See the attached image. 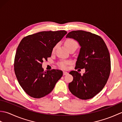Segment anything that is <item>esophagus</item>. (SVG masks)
I'll return each mask as SVG.
<instances>
[{
  "mask_svg": "<svg viewBox=\"0 0 122 122\" xmlns=\"http://www.w3.org/2000/svg\"><path fill=\"white\" fill-rule=\"evenodd\" d=\"M68 74V73L67 72H66V71H63V75L64 76H66V74Z\"/></svg>",
  "mask_w": 122,
  "mask_h": 122,
  "instance_id": "34e87169",
  "label": "esophagus"
}]
</instances>
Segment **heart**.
I'll list each match as a JSON object with an SVG mask.
<instances>
[{"mask_svg":"<svg viewBox=\"0 0 122 122\" xmlns=\"http://www.w3.org/2000/svg\"><path fill=\"white\" fill-rule=\"evenodd\" d=\"M65 45L66 46V48H68V49H70V48L72 47V46H78V44L76 42V41L73 40V39H68L65 42ZM56 45L55 46L53 47L52 49V52L53 53L54 51L56 50ZM68 63V62H61L60 64V66L61 68H66V64Z\"/></svg>","mask_w":122,"mask_h":122,"instance_id":"1","label":"heart"}]
</instances>
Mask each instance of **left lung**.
Masks as SVG:
<instances>
[{"label": "left lung", "mask_w": 122, "mask_h": 122, "mask_svg": "<svg viewBox=\"0 0 122 122\" xmlns=\"http://www.w3.org/2000/svg\"><path fill=\"white\" fill-rule=\"evenodd\" d=\"M66 38L73 39L81 46L76 68L85 69L83 76L76 71L70 72L73 80L69 84L72 94L82 100L93 98L102 90L109 77L111 59L102 38L83 30L72 31Z\"/></svg>", "instance_id": "left-lung-1"}]
</instances>
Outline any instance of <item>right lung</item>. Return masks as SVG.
Wrapping results in <instances>:
<instances>
[{
	"mask_svg": "<svg viewBox=\"0 0 122 122\" xmlns=\"http://www.w3.org/2000/svg\"><path fill=\"white\" fill-rule=\"evenodd\" d=\"M66 33L64 30L41 31L27 36L20 42L15 58V73L20 86L31 97L48 95L62 76L63 72L59 70L45 72L42 63Z\"/></svg>",
	"mask_w": 122,
	"mask_h": 122,
	"instance_id": "add662e5",
	"label": "right lung"
}]
</instances>
